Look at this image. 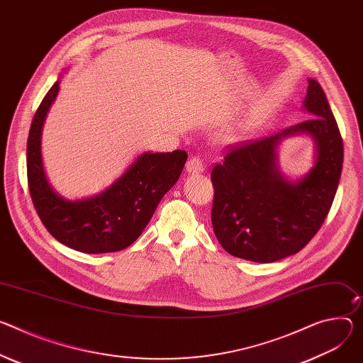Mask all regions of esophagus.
Masks as SVG:
<instances>
[{"label":"esophagus","instance_id":"34e87169","mask_svg":"<svg viewBox=\"0 0 363 363\" xmlns=\"http://www.w3.org/2000/svg\"><path fill=\"white\" fill-rule=\"evenodd\" d=\"M186 171L189 174H200L204 171V163L199 156H192L186 162Z\"/></svg>","mask_w":363,"mask_h":363}]
</instances>
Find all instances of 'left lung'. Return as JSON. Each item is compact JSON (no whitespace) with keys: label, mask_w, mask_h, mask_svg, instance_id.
<instances>
[{"label":"left lung","mask_w":363,"mask_h":363,"mask_svg":"<svg viewBox=\"0 0 363 363\" xmlns=\"http://www.w3.org/2000/svg\"><path fill=\"white\" fill-rule=\"evenodd\" d=\"M304 107L311 118L275 136L230 147L211 171V223L223 249L236 257L269 263L300 252L332 208L343 167V140L320 84L308 79ZM307 133L315 140V168L296 183L276 167L282 137Z\"/></svg>","instance_id":"8db88e82"}]
</instances>
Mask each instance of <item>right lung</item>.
Here are the masks:
<instances>
[{"label": "right lung", "mask_w": 363, "mask_h": 363, "mask_svg": "<svg viewBox=\"0 0 363 363\" xmlns=\"http://www.w3.org/2000/svg\"><path fill=\"white\" fill-rule=\"evenodd\" d=\"M57 92L59 81L30 125L27 182L33 206L48 232L65 246L84 253L123 250L142 235L162 196L179 179L188 155L146 152L104 192L79 201L63 200L49 186L40 155L43 123Z\"/></svg>", "instance_id": "1"}]
</instances>
